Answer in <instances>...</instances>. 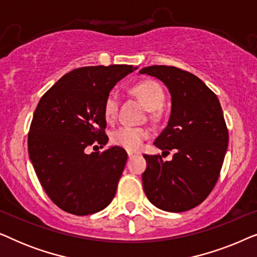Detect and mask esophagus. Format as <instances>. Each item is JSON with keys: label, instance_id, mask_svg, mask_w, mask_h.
<instances>
[{"label": "esophagus", "instance_id": "1", "mask_svg": "<svg viewBox=\"0 0 257 257\" xmlns=\"http://www.w3.org/2000/svg\"><path fill=\"white\" fill-rule=\"evenodd\" d=\"M127 154H128V159H132V158H135L137 156V153L135 152H128Z\"/></svg>", "mask_w": 257, "mask_h": 257}]
</instances>
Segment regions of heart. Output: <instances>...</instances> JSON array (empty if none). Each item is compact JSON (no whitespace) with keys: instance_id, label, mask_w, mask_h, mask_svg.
<instances>
[{"instance_id":"obj_1","label":"heart","mask_w":257,"mask_h":257,"mask_svg":"<svg viewBox=\"0 0 257 257\" xmlns=\"http://www.w3.org/2000/svg\"><path fill=\"white\" fill-rule=\"evenodd\" d=\"M131 92L142 101V104L149 111L159 108L165 100V92L163 86L156 80L147 79L135 84L131 87ZM119 98L117 94L110 93L104 103V114L107 121H113L118 113ZM149 130L132 126H121L115 130L112 135V142L115 145L124 147L128 151H137L142 147L143 143L149 138Z\"/></svg>"}]
</instances>
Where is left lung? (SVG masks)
I'll use <instances>...</instances> for the list:
<instances>
[{"instance_id": "obj_1", "label": "left lung", "mask_w": 257, "mask_h": 257, "mask_svg": "<svg viewBox=\"0 0 257 257\" xmlns=\"http://www.w3.org/2000/svg\"><path fill=\"white\" fill-rule=\"evenodd\" d=\"M139 73L157 77L170 90V120L153 144L164 153L175 152L171 161H164V154H144V191L158 208L186 212L205 201L220 177L228 147L222 108L216 94L191 72L152 65Z\"/></svg>"}]
</instances>
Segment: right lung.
<instances>
[{
    "mask_svg": "<svg viewBox=\"0 0 257 257\" xmlns=\"http://www.w3.org/2000/svg\"><path fill=\"white\" fill-rule=\"evenodd\" d=\"M131 65L84 66L56 82L35 110L28 133V151L42 187L66 213L89 215L113 200L127 153L104 147V103L112 87L132 72Z\"/></svg>",
    "mask_w": 257,
    "mask_h": 257,
    "instance_id": "right-lung-1",
    "label": "right lung"
}]
</instances>
